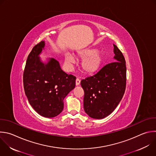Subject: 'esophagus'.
Returning a JSON list of instances; mask_svg holds the SVG:
<instances>
[{
    "instance_id": "34e87169",
    "label": "esophagus",
    "mask_w": 156,
    "mask_h": 156,
    "mask_svg": "<svg viewBox=\"0 0 156 156\" xmlns=\"http://www.w3.org/2000/svg\"><path fill=\"white\" fill-rule=\"evenodd\" d=\"M80 81H81L80 79L79 78H77L76 80V86L79 85V84H80Z\"/></svg>"
}]
</instances>
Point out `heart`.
<instances>
[{
	"instance_id": "obj_1",
	"label": "heart",
	"mask_w": 156,
	"mask_h": 156,
	"mask_svg": "<svg viewBox=\"0 0 156 156\" xmlns=\"http://www.w3.org/2000/svg\"><path fill=\"white\" fill-rule=\"evenodd\" d=\"M76 58L78 60H83L81 63L82 71L87 75L97 72L103 62V56L95 48H86L79 51ZM66 62L68 65L74 63V59L70 55L66 56Z\"/></svg>"
}]
</instances>
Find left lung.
Listing matches in <instances>:
<instances>
[{
  "instance_id": "left-lung-1",
  "label": "left lung",
  "mask_w": 156,
  "mask_h": 156,
  "mask_svg": "<svg viewBox=\"0 0 156 156\" xmlns=\"http://www.w3.org/2000/svg\"><path fill=\"white\" fill-rule=\"evenodd\" d=\"M113 46L115 61L105 65L97 73L81 81L84 92V111L94 119H102L110 115L125 92L126 60L118 46Z\"/></svg>"
}]
</instances>
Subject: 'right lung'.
Listing matches in <instances>:
<instances>
[{
    "mask_svg": "<svg viewBox=\"0 0 156 156\" xmlns=\"http://www.w3.org/2000/svg\"><path fill=\"white\" fill-rule=\"evenodd\" d=\"M44 42L34 46L23 73L25 94L32 107L41 116L53 118L64 108V98L75 87L76 76L63 72L59 62L51 59L44 64L38 57Z\"/></svg>",
    "mask_w": 156,
    "mask_h": 156,
    "instance_id": "right-lung-1",
    "label": "right lung"
}]
</instances>
